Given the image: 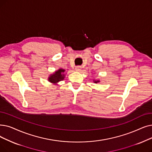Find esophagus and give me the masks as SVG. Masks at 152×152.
<instances>
[{
    "instance_id": "obj_1",
    "label": "esophagus",
    "mask_w": 152,
    "mask_h": 152,
    "mask_svg": "<svg viewBox=\"0 0 152 152\" xmlns=\"http://www.w3.org/2000/svg\"><path fill=\"white\" fill-rule=\"evenodd\" d=\"M81 66H77L75 67V70L76 71H80L81 70Z\"/></svg>"
}]
</instances>
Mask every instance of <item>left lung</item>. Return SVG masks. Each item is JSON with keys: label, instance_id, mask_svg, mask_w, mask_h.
Segmentation results:
<instances>
[{"label": "left lung", "instance_id": "8db88e82", "mask_svg": "<svg viewBox=\"0 0 152 152\" xmlns=\"http://www.w3.org/2000/svg\"><path fill=\"white\" fill-rule=\"evenodd\" d=\"M99 82V81H94V83H97Z\"/></svg>", "mask_w": 152, "mask_h": 152}]
</instances>
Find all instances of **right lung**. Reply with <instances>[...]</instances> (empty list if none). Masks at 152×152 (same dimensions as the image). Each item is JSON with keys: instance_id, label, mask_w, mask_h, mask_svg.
<instances>
[{"instance_id": "right-lung-1", "label": "right lung", "mask_w": 152, "mask_h": 152, "mask_svg": "<svg viewBox=\"0 0 152 152\" xmlns=\"http://www.w3.org/2000/svg\"><path fill=\"white\" fill-rule=\"evenodd\" d=\"M64 72V69H60L58 71H56L53 75H51L50 77H49V81H50L52 83L56 84V83L60 81L61 80H63L64 78V75L63 74Z\"/></svg>"}]
</instances>
